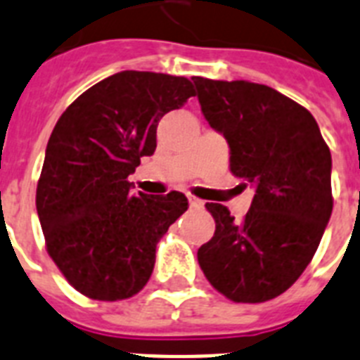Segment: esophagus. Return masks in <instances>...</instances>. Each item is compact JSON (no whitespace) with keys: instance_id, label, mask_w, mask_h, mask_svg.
I'll list each match as a JSON object with an SVG mask.
<instances>
[{"instance_id":"obj_1","label":"esophagus","mask_w":360,"mask_h":360,"mask_svg":"<svg viewBox=\"0 0 360 360\" xmlns=\"http://www.w3.org/2000/svg\"><path fill=\"white\" fill-rule=\"evenodd\" d=\"M188 203H190V207H194V209H200V207H203V201L198 200V198L192 194H188Z\"/></svg>"}]
</instances>
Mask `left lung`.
Wrapping results in <instances>:
<instances>
[{
	"mask_svg": "<svg viewBox=\"0 0 360 360\" xmlns=\"http://www.w3.org/2000/svg\"><path fill=\"white\" fill-rule=\"evenodd\" d=\"M192 79L201 112L229 144L231 172L255 188L240 221L207 203L216 231L198 262L231 302H268L297 281L322 240L333 210L331 151L312 114L281 92Z\"/></svg>",
	"mask_w": 360,
	"mask_h": 360,
	"instance_id": "8db88e82",
	"label": "left lung"
}]
</instances>
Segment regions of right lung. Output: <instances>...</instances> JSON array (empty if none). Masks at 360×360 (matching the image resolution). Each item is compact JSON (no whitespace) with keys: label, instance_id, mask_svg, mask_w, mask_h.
<instances>
[{"label":"right lung","instance_id":"obj_1","mask_svg":"<svg viewBox=\"0 0 360 360\" xmlns=\"http://www.w3.org/2000/svg\"><path fill=\"white\" fill-rule=\"evenodd\" d=\"M194 96L186 77L125 70L90 86L58 118L37 186L49 257L83 296L118 302L150 281L160 236L188 209L181 192H131L157 148V125Z\"/></svg>","mask_w":360,"mask_h":360}]
</instances>
